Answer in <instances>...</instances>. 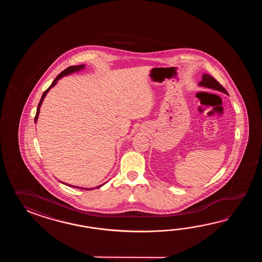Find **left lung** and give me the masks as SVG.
<instances>
[{
	"instance_id": "obj_1",
	"label": "left lung",
	"mask_w": 262,
	"mask_h": 262,
	"mask_svg": "<svg viewBox=\"0 0 262 262\" xmlns=\"http://www.w3.org/2000/svg\"><path fill=\"white\" fill-rule=\"evenodd\" d=\"M199 86L218 91L220 93H224V94L228 95V92L223 87L222 85L219 83L215 78H212V76H210L208 74L202 75V79H201V82L199 83Z\"/></svg>"
}]
</instances>
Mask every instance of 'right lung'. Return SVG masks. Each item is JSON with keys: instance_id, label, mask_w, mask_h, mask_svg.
<instances>
[{"instance_id": "right-lung-1", "label": "right lung", "mask_w": 262, "mask_h": 262, "mask_svg": "<svg viewBox=\"0 0 262 262\" xmlns=\"http://www.w3.org/2000/svg\"><path fill=\"white\" fill-rule=\"evenodd\" d=\"M84 68H85V64H79V66H75V67H69L67 69H64L62 72L60 74V75H58L57 76V78L53 80V82L51 83L50 87L48 88V89L46 90L44 92V94L42 95V97H41V99L39 101V104H38V106H37V110H36V114H35V117H34V123H36L37 122V120H38V116H39V112H40V107H41V105H42V103H43V101H44L45 97H46V95L47 94L50 92V90L51 88H53L54 86H55L57 82H58V80L59 79H61L62 77H66V76H68V75H70V74H73V73L78 72V71H81V70H83ZM61 182V181H60ZM61 184H66V185H68V186H70V187H74V188H78V189H84V190H92V189H96V188H99L101 186H103L104 184H101V185H98V186H96V187H94V188H85V187H79V186H76V185H71V184H67V183H63V182H61Z\"/></svg>"}]
</instances>
